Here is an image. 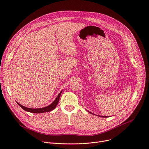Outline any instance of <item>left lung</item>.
I'll use <instances>...</instances> for the list:
<instances>
[{"mask_svg": "<svg viewBox=\"0 0 149 149\" xmlns=\"http://www.w3.org/2000/svg\"><path fill=\"white\" fill-rule=\"evenodd\" d=\"M89 112V111H88ZM89 113H90L91 114V112H89ZM93 114V113H92ZM100 117H105V116H100Z\"/></svg>", "mask_w": 149, "mask_h": 149, "instance_id": "obj_1", "label": "left lung"}]
</instances>
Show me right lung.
Returning <instances> with one entry per match:
<instances>
[{
  "instance_id": "1",
  "label": "right lung",
  "mask_w": 149,
  "mask_h": 149,
  "mask_svg": "<svg viewBox=\"0 0 149 149\" xmlns=\"http://www.w3.org/2000/svg\"><path fill=\"white\" fill-rule=\"evenodd\" d=\"M61 93H62V91L60 92V93L58 94V95L57 96V97L56 98L55 101L52 104H51L47 106V107H44V108H40V109H30V108H27L26 107H24V106L22 105L21 104H20L17 102H16L17 103V104L22 109H24V110H25L26 111L30 112V113H42L49 112V111H51L54 110L55 109V107H56V105H57V104H58V103L59 102V97H60V95H61Z\"/></svg>"
}]
</instances>
